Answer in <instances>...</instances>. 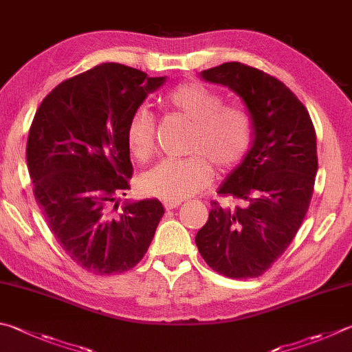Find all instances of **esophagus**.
I'll list each match as a JSON object with an SVG mask.
<instances>
[{
    "label": "esophagus",
    "instance_id": "esophagus-1",
    "mask_svg": "<svg viewBox=\"0 0 352 352\" xmlns=\"http://www.w3.org/2000/svg\"><path fill=\"white\" fill-rule=\"evenodd\" d=\"M182 204V201H164V208L170 210V209H175Z\"/></svg>",
    "mask_w": 352,
    "mask_h": 352
}]
</instances>
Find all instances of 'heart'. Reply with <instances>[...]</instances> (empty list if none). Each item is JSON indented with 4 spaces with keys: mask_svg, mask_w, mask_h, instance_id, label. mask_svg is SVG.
Returning a JSON list of instances; mask_svg holds the SVG:
<instances>
[{
    "mask_svg": "<svg viewBox=\"0 0 352 352\" xmlns=\"http://www.w3.org/2000/svg\"><path fill=\"white\" fill-rule=\"evenodd\" d=\"M164 104L192 123L188 152L182 160H163L142 177L144 194L164 201H182L208 186L212 178V162L226 170L239 164L251 148L254 138L252 117L239 104H223L219 94L201 82H182L166 95ZM155 120L140 107L126 126V143L140 162L154 152Z\"/></svg>",
    "mask_w": 352,
    "mask_h": 352,
    "instance_id": "obj_1",
    "label": "heart"
}]
</instances>
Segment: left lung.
Wrapping results in <instances>:
<instances>
[{
	"instance_id": "left-lung-1",
	"label": "left lung",
	"mask_w": 352,
	"mask_h": 352,
	"mask_svg": "<svg viewBox=\"0 0 352 352\" xmlns=\"http://www.w3.org/2000/svg\"><path fill=\"white\" fill-rule=\"evenodd\" d=\"M200 75L239 95L252 117L254 138L217 190L240 206L210 203L195 243L214 271L254 278L285 252L308 212L317 174L316 131L302 101L263 70L234 61Z\"/></svg>"
}]
</instances>
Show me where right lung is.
<instances>
[{
	"mask_svg": "<svg viewBox=\"0 0 352 352\" xmlns=\"http://www.w3.org/2000/svg\"><path fill=\"white\" fill-rule=\"evenodd\" d=\"M166 76L103 63L63 81L38 107L28 149L34 195L60 246L82 270L111 276L144 257L164 214L157 198L126 200V126Z\"/></svg>",
	"mask_w": 352,
	"mask_h": 352,
	"instance_id": "1",
	"label": "right lung"
}]
</instances>
